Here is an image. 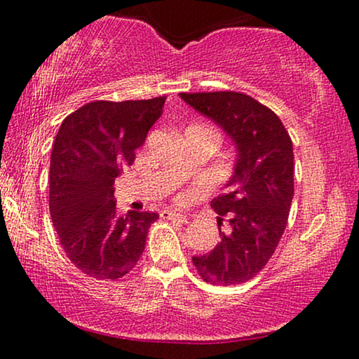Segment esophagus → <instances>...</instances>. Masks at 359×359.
I'll return each instance as SVG.
<instances>
[{"label":"esophagus","instance_id":"34e87169","mask_svg":"<svg viewBox=\"0 0 359 359\" xmlns=\"http://www.w3.org/2000/svg\"><path fill=\"white\" fill-rule=\"evenodd\" d=\"M163 219H168V220H173V222H188V215L183 214V212H175V210H163V212L160 214Z\"/></svg>","mask_w":359,"mask_h":359}]
</instances>
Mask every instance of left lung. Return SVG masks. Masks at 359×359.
<instances>
[{
	"label": "left lung",
	"mask_w": 359,
	"mask_h": 359,
	"mask_svg": "<svg viewBox=\"0 0 359 359\" xmlns=\"http://www.w3.org/2000/svg\"><path fill=\"white\" fill-rule=\"evenodd\" d=\"M194 111L214 121L232 140L233 171L227 191L210 205L229 220L212 252L193 257L205 283L233 286L262 271L287 224L294 196L291 137L271 109L235 91L180 93Z\"/></svg>",
	"instance_id": "obj_1"
}]
</instances>
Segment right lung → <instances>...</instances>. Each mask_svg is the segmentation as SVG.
<instances>
[{
    "label": "right lung",
    "mask_w": 359,
    "mask_h": 359,
    "mask_svg": "<svg viewBox=\"0 0 359 359\" xmlns=\"http://www.w3.org/2000/svg\"><path fill=\"white\" fill-rule=\"evenodd\" d=\"M165 97L95 101L62 122L50 155L48 208L67 257L96 279L126 276L145 250L155 212L116 209L114 180L134 163Z\"/></svg>",
    "instance_id": "right-lung-1"
}]
</instances>
